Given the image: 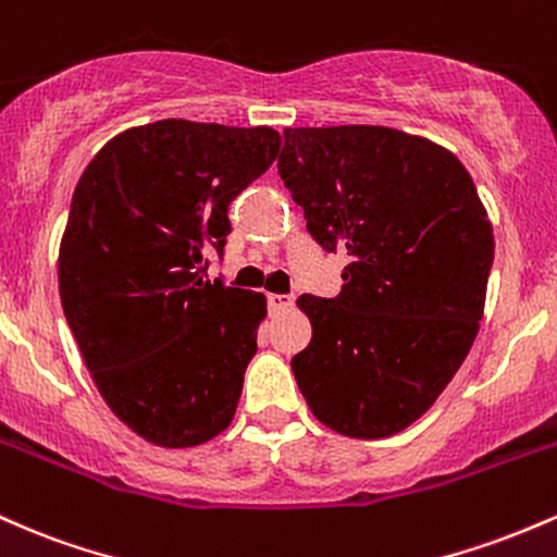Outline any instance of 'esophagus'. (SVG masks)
Masks as SVG:
<instances>
[{
	"instance_id": "obj_1",
	"label": "esophagus",
	"mask_w": 557,
	"mask_h": 557,
	"mask_svg": "<svg viewBox=\"0 0 557 557\" xmlns=\"http://www.w3.org/2000/svg\"><path fill=\"white\" fill-rule=\"evenodd\" d=\"M292 305H295V299L289 295H268V308L273 312H281V310H289Z\"/></svg>"
}]
</instances>
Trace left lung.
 <instances>
[{"mask_svg": "<svg viewBox=\"0 0 557 557\" xmlns=\"http://www.w3.org/2000/svg\"><path fill=\"white\" fill-rule=\"evenodd\" d=\"M278 173L312 239L347 252L336 297L302 295L292 358L312 416L355 440L408 429L463 366L495 236L463 162L384 126L286 128Z\"/></svg>", "mask_w": 557, "mask_h": 557, "instance_id": "1", "label": "left lung"}]
</instances>
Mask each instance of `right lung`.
Segmentation results:
<instances>
[{
  "instance_id": "right-lung-1",
  "label": "right lung",
  "mask_w": 557,
  "mask_h": 557,
  "mask_svg": "<svg viewBox=\"0 0 557 557\" xmlns=\"http://www.w3.org/2000/svg\"><path fill=\"white\" fill-rule=\"evenodd\" d=\"M273 128L158 121L94 154L60 245V299L110 410L160 447L228 426L265 297L205 278L228 205L276 160Z\"/></svg>"
}]
</instances>
